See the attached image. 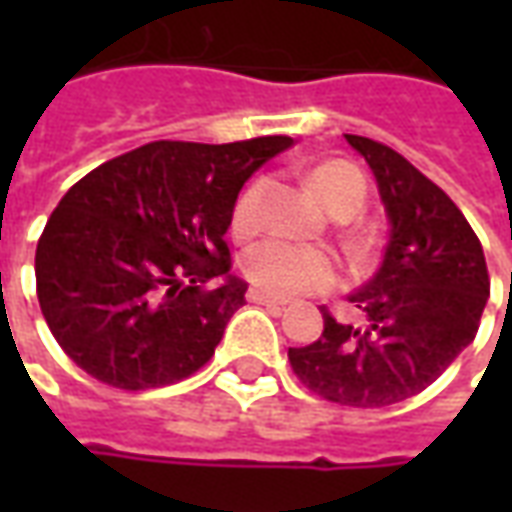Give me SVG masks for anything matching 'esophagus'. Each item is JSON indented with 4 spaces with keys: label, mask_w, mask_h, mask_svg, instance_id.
Segmentation results:
<instances>
[{
    "label": "esophagus",
    "mask_w": 512,
    "mask_h": 512,
    "mask_svg": "<svg viewBox=\"0 0 512 512\" xmlns=\"http://www.w3.org/2000/svg\"><path fill=\"white\" fill-rule=\"evenodd\" d=\"M246 299L252 301V304H266V307H285V304H288V299L271 296V293H266V290H260V288L249 290V293H246Z\"/></svg>",
    "instance_id": "obj_1"
}]
</instances>
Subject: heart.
Instances as JSON below:
<instances>
[{
  "instance_id": "heart-1",
  "label": "heart",
  "mask_w": 512,
  "mask_h": 512,
  "mask_svg": "<svg viewBox=\"0 0 512 512\" xmlns=\"http://www.w3.org/2000/svg\"><path fill=\"white\" fill-rule=\"evenodd\" d=\"M312 191L332 211L354 213L365 202V175L348 161H323L310 172ZM260 186H246L233 205V233L252 235L260 224L257 216ZM244 274L255 288L271 296H299L329 288L337 277L334 257L321 246L293 244L285 238H266L244 255Z\"/></svg>"
}]
</instances>
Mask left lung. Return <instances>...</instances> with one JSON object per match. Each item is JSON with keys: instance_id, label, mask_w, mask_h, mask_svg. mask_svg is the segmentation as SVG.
<instances>
[{"instance_id": "8db88e82", "label": "left lung", "mask_w": 512, "mask_h": 512, "mask_svg": "<svg viewBox=\"0 0 512 512\" xmlns=\"http://www.w3.org/2000/svg\"><path fill=\"white\" fill-rule=\"evenodd\" d=\"M345 139L376 175L389 241L376 277L348 296L362 323L323 307L321 337L288 359L315 395L381 408L419 395L472 343L491 279L480 238L433 180L376 139Z\"/></svg>"}]
</instances>
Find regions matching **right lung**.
I'll list each match as a JSON object with an SVG mask.
<instances>
[{
	"instance_id": "obj_1",
	"label": "right lung",
	"mask_w": 512,
	"mask_h": 512,
	"mask_svg": "<svg viewBox=\"0 0 512 512\" xmlns=\"http://www.w3.org/2000/svg\"><path fill=\"white\" fill-rule=\"evenodd\" d=\"M293 145L150 142L73 183L35 252L40 312L87 376L139 392L197 373L244 307L224 233L238 191Z\"/></svg>"
}]
</instances>
